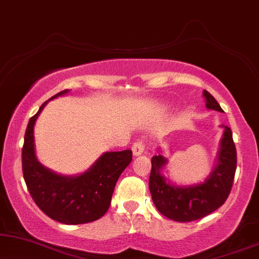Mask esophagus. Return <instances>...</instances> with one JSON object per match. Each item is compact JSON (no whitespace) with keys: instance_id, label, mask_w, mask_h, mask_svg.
Wrapping results in <instances>:
<instances>
[{"instance_id":"1","label":"esophagus","mask_w":259,"mask_h":259,"mask_svg":"<svg viewBox=\"0 0 259 259\" xmlns=\"http://www.w3.org/2000/svg\"><path fill=\"white\" fill-rule=\"evenodd\" d=\"M145 150V144L143 141H136L132 146V152L134 154V157H138V155L143 154V152Z\"/></svg>"}]
</instances>
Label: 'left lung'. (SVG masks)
<instances>
[{"instance_id":"1","label":"left lung","mask_w":259,"mask_h":259,"mask_svg":"<svg viewBox=\"0 0 259 259\" xmlns=\"http://www.w3.org/2000/svg\"><path fill=\"white\" fill-rule=\"evenodd\" d=\"M208 109L223 112L215 99L207 91L203 92ZM224 127L219 146L217 165L204 183L192 186H177L166 180L161 169L167 164L161 153L152 158L150 191L158 211L176 222H192L205 217L221 207L232 189L237 167V152L231 128Z\"/></svg>"}]
</instances>
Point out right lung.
<instances>
[{"label": "right lung", "mask_w": 259, "mask_h": 259, "mask_svg": "<svg viewBox=\"0 0 259 259\" xmlns=\"http://www.w3.org/2000/svg\"><path fill=\"white\" fill-rule=\"evenodd\" d=\"M68 92H60L49 100ZM48 101L44 102L36 114L31 116L24 134V182L35 204L49 218L68 225L94 222L107 212L115 184L132 161V151L105 152L86 172L79 176H61L45 167L35 155L34 125Z\"/></svg>", "instance_id": "right-lung-1"}]
</instances>
